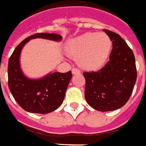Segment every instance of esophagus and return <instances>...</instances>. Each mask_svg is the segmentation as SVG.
<instances>
[{"instance_id":"obj_1","label":"esophagus","mask_w":146,"mask_h":146,"mask_svg":"<svg viewBox=\"0 0 146 146\" xmlns=\"http://www.w3.org/2000/svg\"><path fill=\"white\" fill-rule=\"evenodd\" d=\"M72 74H78V73H80V72H79V71H78V70L77 68H72Z\"/></svg>"}]
</instances>
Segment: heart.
Masks as SVG:
<instances>
[{
    "label": "heart",
    "mask_w": 146,
    "mask_h": 146,
    "mask_svg": "<svg viewBox=\"0 0 146 146\" xmlns=\"http://www.w3.org/2000/svg\"><path fill=\"white\" fill-rule=\"evenodd\" d=\"M112 42L107 34L87 33L72 39L67 45V52L77 57L78 64L86 70H97L107 61Z\"/></svg>",
    "instance_id": "1"
}]
</instances>
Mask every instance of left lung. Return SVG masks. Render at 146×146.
I'll list each match as a JSON object with an SVG mask.
<instances>
[{
  "label": "left lung",
  "mask_w": 146,
  "mask_h": 146,
  "mask_svg": "<svg viewBox=\"0 0 146 146\" xmlns=\"http://www.w3.org/2000/svg\"><path fill=\"white\" fill-rule=\"evenodd\" d=\"M112 41L108 62L98 72H84L85 98L98 111H113L122 107L132 93L137 79L135 58L120 35L104 29Z\"/></svg>",
  "instance_id": "1"
}]
</instances>
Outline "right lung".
Returning a JSON list of instances; mask_svg holds the SVG:
<instances>
[{
	"instance_id": "1",
	"label": "right lung",
	"mask_w": 146,
	"mask_h": 146,
	"mask_svg": "<svg viewBox=\"0 0 146 146\" xmlns=\"http://www.w3.org/2000/svg\"><path fill=\"white\" fill-rule=\"evenodd\" d=\"M36 38L56 42L62 39V36L57 34L36 33L20 42L8 61V87L22 109L27 112L43 114L53 112L62 104L72 74L71 71L66 73L50 72L39 78H30L23 73L20 64L22 50L30 39Z\"/></svg>"
}]
</instances>
